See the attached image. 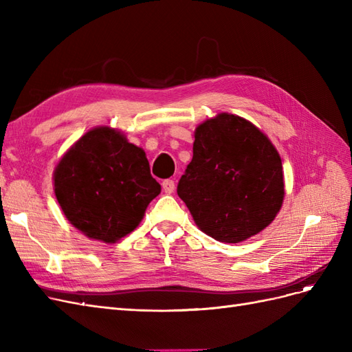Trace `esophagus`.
Segmentation results:
<instances>
[{
    "mask_svg": "<svg viewBox=\"0 0 352 352\" xmlns=\"http://www.w3.org/2000/svg\"><path fill=\"white\" fill-rule=\"evenodd\" d=\"M162 186H163V190H164L166 194H172L173 190H175V182H173L172 179H166V180H163Z\"/></svg>",
    "mask_w": 352,
    "mask_h": 352,
    "instance_id": "esophagus-1",
    "label": "esophagus"
}]
</instances>
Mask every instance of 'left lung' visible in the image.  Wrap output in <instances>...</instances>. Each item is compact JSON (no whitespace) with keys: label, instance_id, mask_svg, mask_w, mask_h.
<instances>
[{"label":"left lung","instance_id":"1","mask_svg":"<svg viewBox=\"0 0 352 352\" xmlns=\"http://www.w3.org/2000/svg\"><path fill=\"white\" fill-rule=\"evenodd\" d=\"M177 195L208 236L242 242L267 228L282 207L280 155L251 122L217 114L195 129L194 155Z\"/></svg>","mask_w":352,"mask_h":352}]
</instances>
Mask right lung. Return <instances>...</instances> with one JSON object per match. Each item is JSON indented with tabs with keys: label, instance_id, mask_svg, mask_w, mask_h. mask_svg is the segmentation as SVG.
I'll return each instance as SVG.
<instances>
[{
	"label": "right lung",
	"instance_id": "1",
	"mask_svg": "<svg viewBox=\"0 0 352 352\" xmlns=\"http://www.w3.org/2000/svg\"><path fill=\"white\" fill-rule=\"evenodd\" d=\"M54 192L66 219L83 235L114 243L140 225L162 192L142 148L109 126L85 133L63 155Z\"/></svg>",
	"mask_w": 352,
	"mask_h": 352
}]
</instances>
